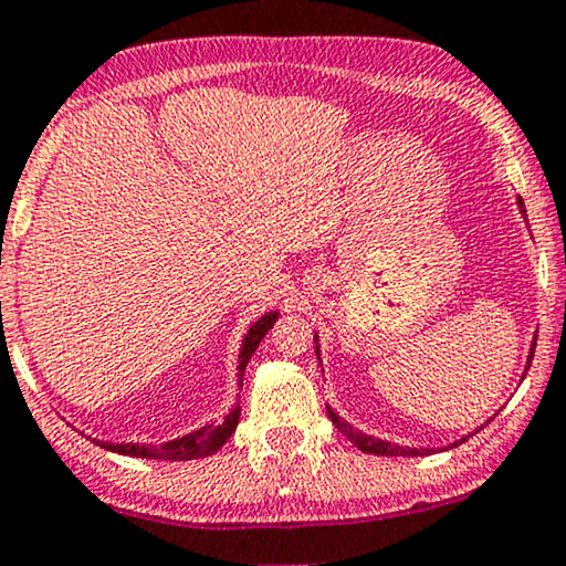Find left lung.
Returning <instances> with one entry per match:
<instances>
[{
  "instance_id": "left-lung-1",
  "label": "left lung",
  "mask_w": 566,
  "mask_h": 566,
  "mask_svg": "<svg viewBox=\"0 0 566 566\" xmlns=\"http://www.w3.org/2000/svg\"><path fill=\"white\" fill-rule=\"evenodd\" d=\"M517 207H520V214L525 217V205H523V199H520V196H517ZM313 342H315V354H318V334H315ZM533 352H536V342L531 344L528 365H525V373H528V367H531V361H533ZM318 359H321V354H318ZM525 373H523V375H525ZM328 417H331V421H334V424H336L338 432L346 434V440H349L352 446H357V448L361 450V453H373V455H406V458L434 453V448H403V446H396V442L378 440V437L359 432V429H354L352 424H346V421H344L342 417H338V413H336L334 409H331V406H328ZM461 442H465V437H463V440L453 442V446H450V448L461 446Z\"/></svg>"
}]
</instances>
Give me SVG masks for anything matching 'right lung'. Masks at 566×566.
<instances>
[{"label": "right lung", "mask_w": 566, "mask_h": 566, "mask_svg": "<svg viewBox=\"0 0 566 566\" xmlns=\"http://www.w3.org/2000/svg\"><path fill=\"white\" fill-rule=\"evenodd\" d=\"M279 318V311L261 315L259 321L248 328V334L243 338V346H240V365H238V375H240V386H243V373L248 359L253 357V352L259 349L261 338L269 334V328L274 326ZM240 419V406H235L228 417H224L222 424H209L196 429L191 434L178 437V440L163 442V446H139V442H101L95 440L97 446L111 450V453H120V455H132V458H155V461H193V458H207L220 450L224 442L230 440V434L235 432Z\"/></svg>", "instance_id": "1"}]
</instances>
